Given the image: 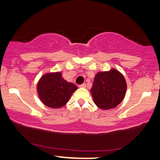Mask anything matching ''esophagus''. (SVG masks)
<instances>
[{
	"instance_id": "obj_1",
	"label": "esophagus",
	"mask_w": 160,
	"mask_h": 160,
	"mask_svg": "<svg viewBox=\"0 0 160 160\" xmlns=\"http://www.w3.org/2000/svg\"><path fill=\"white\" fill-rule=\"evenodd\" d=\"M86 86V85L85 83H82V84H81V85L79 86V87H80V88H85Z\"/></svg>"
}]
</instances>
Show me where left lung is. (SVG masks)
Listing matches in <instances>:
<instances>
[{
	"instance_id": "left-lung-1",
	"label": "left lung",
	"mask_w": 160,
	"mask_h": 160,
	"mask_svg": "<svg viewBox=\"0 0 160 160\" xmlns=\"http://www.w3.org/2000/svg\"><path fill=\"white\" fill-rule=\"evenodd\" d=\"M126 87L123 75L117 70L111 69L97 73L90 91L97 107L109 110L117 107L123 100Z\"/></svg>"
}]
</instances>
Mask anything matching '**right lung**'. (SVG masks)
I'll use <instances>...</instances> for the list:
<instances>
[{"label": "right lung", "mask_w": 160, "mask_h": 160, "mask_svg": "<svg viewBox=\"0 0 160 160\" xmlns=\"http://www.w3.org/2000/svg\"><path fill=\"white\" fill-rule=\"evenodd\" d=\"M37 89L40 101L46 106L59 108L65 105L78 87L66 81L61 72H55L43 75L38 82Z\"/></svg>", "instance_id": "1"}]
</instances>
